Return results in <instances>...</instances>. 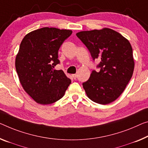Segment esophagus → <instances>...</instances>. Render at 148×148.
<instances>
[{"label":"esophagus","instance_id":"obj_1","mask_svg":"<svg viewBox=\"0 0 148 148\" xmlns=\"http://www.w3.org/2000/svg\"><path fill=\"white\" fill-rule=\"evenodd\" d=\"M72 77H73L74 79H77V74H73L72 75Z\"/></svg>","mask_w":148,"mask_h":148}]
</instances>
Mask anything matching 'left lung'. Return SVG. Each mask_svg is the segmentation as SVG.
<instances>
[{"mask_svg":"<svg viewBox=\"0 0 148 148\" xmlns=\"http://www.w3.org/2000/svg\"><path fill=\"white\" fill-rule=\"evenodd\" d=\"M76 36L85 45L92 60L101 61L89 79L83 83L86 94L95 103L106 104L120 97L132 76L134 61L129 41L113 29L83 31Z\"/></svg>","mask_w":148,"mask_h":148,"instance_id":"8db88e82","label":"left lung"}]
</instances>
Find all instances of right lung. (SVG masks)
<instances>
[{"label":"right lung","instance_id":"1","mask_svg":"<svg viewBox=\"0 0 148 148\" xmlns=\"http://www.w3.org/2000/svg\"><path fill=\"white\" fill-rule=\"evenodd\" d=\"M72 31L42 28L25 36L15 61L16 69L25 91L42 104L61 99L71 84L62 70L53 69L60 63L58 51Z\"/></svg>","mask_w":148,"mask_h":148}]
</instances>
